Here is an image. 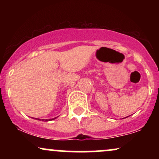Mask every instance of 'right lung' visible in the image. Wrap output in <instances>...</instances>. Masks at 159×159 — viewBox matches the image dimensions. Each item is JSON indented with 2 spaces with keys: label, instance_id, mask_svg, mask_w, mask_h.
Listing matches in <instances>:
<instances>
[{
  "label": "right lung",
  "instance_id": "add662e5",
  "mask_svg": "<svg viewBox=\"0 0 159 159\" xmlns=\"http://www.w3.org/2000/svg\"><path fill=\"white\" fill-rule=\"evenodd\" d=\"M54 119H55V118H54ZM54 119H49V120H43V121H50V120H54ZM36 120H39V119H37V118H36Z\"/></svg>",
  "mask_w": 159,
  "mask_h": 159
}]
</instances>
